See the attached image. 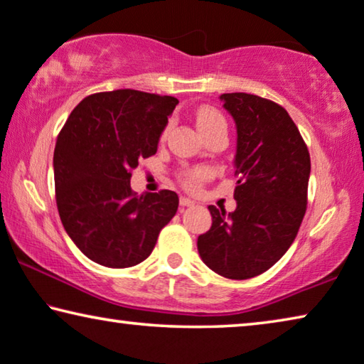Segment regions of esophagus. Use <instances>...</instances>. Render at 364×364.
Here are the masks:
<instances>
[{"instance_id":"34e87169","label":"esophagus","mask_w":364,"mask_h":364,"mask_svg":"<svg viewBox=\"0 0 364 364\" xmlns=\"http://www.w3.org/2000/svg\"><path fill=\"white\" fill-rule=\"evenodd\" d=\"M180 205H181V208H189V205H194V200L189 199V198L181 196L180 198Z\"/></svg>"}]
</instances>
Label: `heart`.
Listing matches in <instances>:
<instances>
[{
    "instance_id": "obj_1",
    "label": "heart",
    "mask_w": 364,
    "mask_h": 364,
    "mask_svg": "<svg viewBox=\"0 0 364 364\" xmlns=\"http://www.w3.org/2000/svg\"><path fill=\"white\" fill-rule=\"evenodd\" d=\"M194 117H196V126L200 130V134L209 132L215 127L225 126V119L222 114L215 109L213 106L203 105L199 106L196 111H194ZM209 178V171L205 168H194V170H186L180 175V181L186 189H198L200 184H203L205 180Z\"/></svg>"
}]
</instances>
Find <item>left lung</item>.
I'll return each instance as SVG.
<instances>
[{"label": "left lung", "mask_w": 364, "mask_h": 364, "mask_svg": "<svg viewBox=\"0 0 364 364\" xmlns=\"http://www.w3.org/2000/svg\"><path fill=\"white\" fill-rule=\"evenodd\" d=\"M237 126V209L209 205L213 225L198 237L203 262L229 279L269 269L287 252L307 209L311 155L283 106L262 96L225 93Z\"/></svg>", "instance_id": "obj_1"}]
</instances>
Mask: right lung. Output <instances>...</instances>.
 I'll return each mask as SVG.
<instances>
[{"label": "right lung", "mask_w": 364, "mask_h": 364, "mask_svg": "<svg viewBox=\"0 0 364 364\" xmlns=\"http://www.w3.org/2000/svg\"><path fill=\"white\" fill-rule=\"evenodd\" d=\"M178 100L116 90L86 96L70 114L53 151L62 224L81 253L107 268L142 263L178 210V194L130 189L132 170L156 154Z\"/></svg>", "instance_id": "1"}]
</instances>
